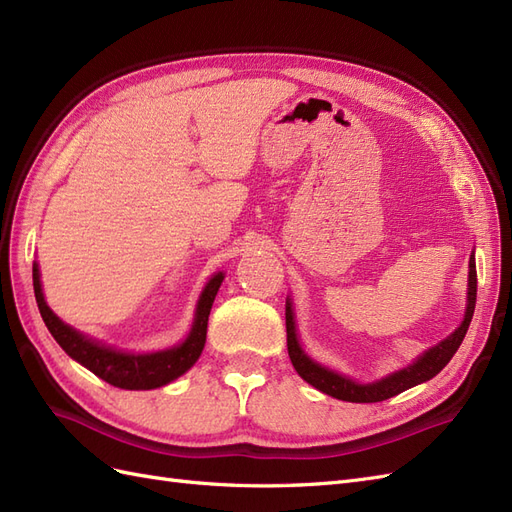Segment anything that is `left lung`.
Masks as SVG:
<instances>
[{
    "label": "left lung",
    "mask_w": 512,
    "mask_h": 512,
    "mask_svg": "<svg viewBox=\"0 0 512 512\" xmlns=\"http://www.w3.org/2000/svg\"><path fill=\"white\" fill-rule=\"evenodd\" d=\"M474 305H476V260H474V252H472L470 273H468V305H466V316H463L459 327L446 339H442L440 344L425 350L412 365L399 369V371H395V374H389L382 380L359 384V382H354L342 374H337V371L309 359L299 344L292 303H290V299H286L288 356H290L294 369H297V374L307 384H312L314 389L327 393L335 399L352 401V404H376V401L395 397L399 393L412 389V386L427 382L436 374H440V371L448 365V361L453 359V354L457 352V348L463 342V337H466V333H468V327H470L472 316H474Z\"/></svg>",
    "instance_id": "left-lung-1"
}]
</instances>
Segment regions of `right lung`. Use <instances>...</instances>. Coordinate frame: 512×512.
I'll return each mask as SVG.
<instances>
[{
  "mask_svg": "<svg viewBox=\"0 0 512 512\" xmlns=\"http://www.w3.org/2000/svg\"><path fill=\"white\" fill-rule=\"evenodd\" d=\"M222 280H224V273H215L207 282L205 290L200 292L192 331L179 346L160 350V352L132 354V352H123L106 344H100L96 339H91L76 329L68 327L66 322H61L53 314V309L44 301L40 269L38 265H34L36 303L46 329L51 331L55 342L64 348L66 354L72 356L76 363L87 367L91 374H96L104 382L126 391L158 389V386H164L183 376L185 371L198 361V356L203 352L207 342V322H209L211 305L215 301V294H218L222 286Z\"/></svg>",
  "mask_w": 512,
  "mask_h": 512,
  "instance_id": "obj_1",
  "label": "right lung"
}]
</instances>
